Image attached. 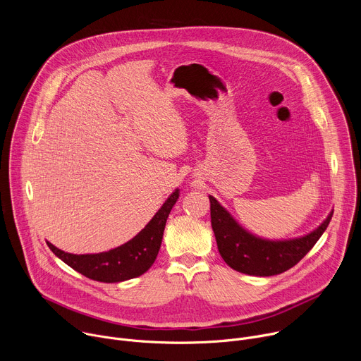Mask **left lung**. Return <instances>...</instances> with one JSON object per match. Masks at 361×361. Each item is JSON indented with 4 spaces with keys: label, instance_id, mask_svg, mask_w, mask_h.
<instances>
[{
    "label": "left lung",
    "instance_id": "1",
    "mask_svg": "<svg viewBox=\"0 0 361 361\" xmlns=\"http://www.w3.org/2000/svg\"><path fill=\"white\" fill-rule=\"evenodd\" d=\"M209 198L212 227L223 260L248 276H276L295 266L319 241L333 217L330 213L314 231L302 237L273 241L244 230L213 195Z\"/></svg>",
    "mask_w": 361,
    "mask_h": 361
}]
</instances>
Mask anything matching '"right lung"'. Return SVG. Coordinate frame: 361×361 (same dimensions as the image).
Here are the masks:
<instances>
[{
	"instance_id": "obj_1",
	"label": "right lung",
	"mask_w": 361,
	"mask_h": 361,
	"mask_svg": "<svg viewBox=\"0 0 361 361\" xmlns=\"http://www.w3.org/2000/svg\"><path fill=\"white\" fill-rule=\"evenodd\" d=\"M177 188L149 223L130 241L98 254H71L47 241L49 250L67 266L82 276L101 283H120L144 274L156 262L163 241V233L173 205L177 202Z\"/></svg>"
}]
</instances>
